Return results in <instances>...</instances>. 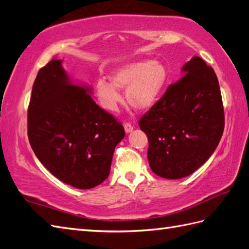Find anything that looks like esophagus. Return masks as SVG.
<instances>
[{
  "instance_id": "34e87169",
  "label": "esophagus",
  "mask_w": 249,
  "mask_h": 249,
  "mask_svg": "<svg viewBox=\"0 0 249 249\" xmlns=\"http://www.w3.org/2000/svg\"><path fill=\"white\" fill-rule=\"evenodd\" d=\"M124 129H125L126 134H129V132H131L132 129H134V126H132L131 124H129V123H125L124 124Z\"/></svg>"
}]
</instances>
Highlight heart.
<instances>
[{
    "instance_id": "b5f03b06",
    "label": "heart",
    "mask_w": 249,
    "mask_h": 249,
    "mask_svg": "<svg viewBox=\"0 0 249 249\" xmlns=\"http://www.w3.org/2000/svg\"><path fill=\"white\" fill-rule=\"evenodd\" d=\"M110 83L100 79L95 93L101 106L108 111H117L122 103L118 89H126V100L137 110H148L158 103L169 80L166 67L159 61L141 60L129 62L109 75Z\"/></svg>"
}]
</instances>
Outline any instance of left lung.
Instances as JSON below:
<instances>
[{"label":"left lung","mask_w":249,"mask_h":249,"mask_svg":"<svg viewBox=\"0 0 249 249\" xmlns=\"http://www.w3.org/2000/svg\"><path fill=\"white\" fill-rule=\"evenodd\" d=\"M181 71L183 76L139 121L148 139L149 166L166 179L187 177L203 165L217 147L225 125L213 69L194 56Z\"/></svg>","instance_id":"left-lung-1"}]
</instances>
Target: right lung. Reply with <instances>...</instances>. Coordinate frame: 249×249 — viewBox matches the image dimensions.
Returning <instances> with one entry per match:
<instances>
[{
    "label": "right lung",
    "instance_id": "1",
    "mask_svg": "<svg viewBox=\"0 0 249 249\" xmlns=\"http://www.w3.org/2000/svg\"><path fill=\"white\" fill-rule=\"evenodd\" d=\"M52 59L39 70L27 112V134L35 155L59 180L92 189L109 176L123 126L92 100L89 86L75 85Z\"/></svg>",
    "mask_w": 249,
    "mask_h": 249
}]
</instances>
